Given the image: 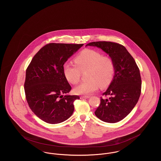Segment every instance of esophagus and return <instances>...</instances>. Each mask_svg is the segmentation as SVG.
<instances>
[{
	"label": "esophagus",
	"mask_w": 161,
	"mask_h": 161,
	"mask_svg": "<svg viewBox=\"0 0 161 161\" xmlns=\"http://www.w3.org/2000/svg\"><path fill=\"white\" fill-rule=\"evenodd\" d=\"M91 97L90 96H81L80 97V98L81 99H84V98H90Z\"/></svg>",
	"instance_id": "esophagus-1"
}]
</instances>
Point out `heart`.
<instances>
[{
  "label": "heart",
  "instance_id": "obj_1",
  "mask_svg": "<svg viewBox=\"0 0 161 161\" xmlns=\"http://www.w3.org/2000/svg\"><path fill=\"white\" fill-rule=\"evenodd\" d=\"M75 64L65 63L63 74L71 84L80 81L81 72L86 73V81L76 86L74 91L78 95H90L99 87L105 88L111 83L115 75V64L113 60L103 56L98 51L84 49L75 58Z\"/></svg>",
  "mask_w": 161,
  "mask_h": 161
}]
</instances>
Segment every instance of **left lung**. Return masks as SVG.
I'll use <instances>...</instances> for the list:
<instances>
[{
  "instance_id": "1",
  "label": "left lung",
  "mask_w": 161,
  "mask_h": 161,
  "mask_svg": "<svg viewBox=\"0 0 161 161\" xmlns=\"http://www.w3.org/2000/svg\"><path fill=\"white\" fill-rule=\"evenodd\" d=\"M101 49L113 60L115 72L114 78L95 112L101 121L115 123L123 119L136 106L141 91L139 69L134 58L124 46L110 42H96L86 46Z\"/></svg>"
}]
</instances>
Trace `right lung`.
Here are the masks:
<instances>
[{"instance_id":"right-lung-1","label":"right lung","mask_w":161,"mask_h":161,"mask_svg":"<svg viewBox=\"0 0 161 161\" xmlns=\"http://www.w3.org/2000/svg\"><path fill=\"white\" fill-rule=\"evenodd\" d=\"M83 44L49 43L34 55L26 70V98L31 110L49 124L62 123L72 115L78 95L63 74V65Z\"/></svg>"}]
</instances>
